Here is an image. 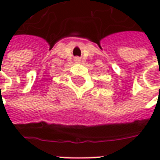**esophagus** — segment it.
I'll use <instances>...</instances> for the list:
<instances>
[{"label": "esophagus", "mask_w": 160, "mask_h": 160, "mask_svg": "<svg viewBox=\"0 0 160 160\" xmlns=\"http://www.w3.org/2000/svg\"><path fill=\"white\" fill-rule=\"evenodd\" d=\"M74 61H75V62H80V58H79V57H76V58H75V60H74Z\"/></svg>", "instance_id": "esophagus-1"}]
</instances>
